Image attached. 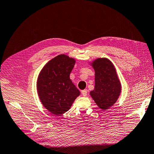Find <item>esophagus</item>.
<instances>
[{
  "instance_id": "34e87169",
  "label": "esophagus",
  "mask_w": 154,
  "mask_h": 154,
  "mask_svg": "<svg viewBox=\"0 0 154 154\" xmlns=\"http://www.w3.org/2000/svg\"><path fill=\"white\" fill-rule=\"evenodd\" d=\"M81 93H82V95L83 96H86L87 94V90H86V89L82 90V91H81Z\"/></svg>"
}]
</instances>
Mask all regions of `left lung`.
Listing matches in <instances>:
<instances>
[{
	"label": "left lung",
	"mask_w": 154,
	"mask_h": 154,
	"mask_svg": "<svg viewBox=\"0 0 154 154\" xmlns=\"http://www.w3.org/2000/svg\"><path fill=\"white\" fill-rule=\"evenodd\" d=\"M93 67L95 72V85L90 94L101 109H107L119 97L120 81L113 65L107 59H97L93 63Z\"/></svg>",
	"instance_id": "1"
}]
</instances>
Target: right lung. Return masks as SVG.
Returning <instances> with one entry per match:
<instances>
[{
	"label": "right lung",
	"mask_w": 154,
	"mask_h": 154,
	"mask_svg": "<svg viewBox=\"0 0 154 154\" xmlns=\"http://www.w3.org/2000/svg\"><path fill=\"white\" fill-rule=\"evenodd\" d=\"M75 61L65 55H60L48 62L39 73L37 91L45 107L54 115L67 111L80 92L69 75Z\"/></svg>",
	"instance_id": "add662e5"
}]
</instances>
